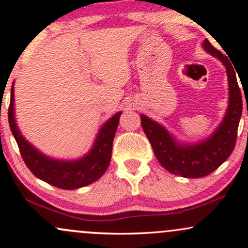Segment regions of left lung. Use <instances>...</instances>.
Instances as JSON below:
<instances>
[{
	"label": "left lung",
	"instance_id": "1",
	"mask_svg": "<svg viewBox=\"0 0 248 248\" xmlns=\"http://www.w3.org/2000/svg\"><path fill=\"white\" fill-rule=\"evenodd\" d=\"M209 54L221 61L226 66L229 84V105L221 124L211 137L194 144L181 143L157 122L141 115L143 131L154 152L166 170L186 178L204 177L225 162L236 145L237 130L242 116V93L236 72L228 57L215 48L208 39L202 44Z\"/></svg>",
	"mask_w": 248,
	"mask_h": 248
}]
</instances>
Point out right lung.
I'll return each instance as SVG.
<instances>
[{"label": "right lung", "instance_id": "add662e5", "mask_svg": "<svg viewBox=\"0 0 248 248\" xmlns=\"http://www.w3.org/2000/svg\"><path fill=\"white\" fill-rule=\"evenodd\" d=\"M122 113L110 117L99 130L90 152L78 160H57L42 154L20 133L15 118V87H11L9 124L23 161L36 177L55 187L76 189L96 182L110 162L111 148Z\"/></svg>", "mask_w": 248, "mask_h": 248}]
</instances>
